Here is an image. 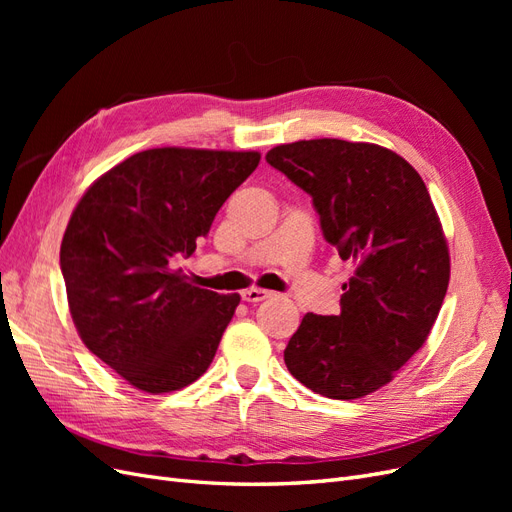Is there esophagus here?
I'll return each mask as SVG.
<instances>
[{"instance_id": "obj_1", "label": "esophagus", "mask_w": 512, "mask_h": 512, "mask_svg": "<svg viewBox=\"0 0 512 512\" xmlns=\"http://www.w3.org/2000/svg\"><path fill=\"white\" fill-rule=\"evenodd\" d=\"M269 297H271V292L262 290V288H247L243 292V301H247V303H260V301H265Z\"/></svg>"}]
</instances>
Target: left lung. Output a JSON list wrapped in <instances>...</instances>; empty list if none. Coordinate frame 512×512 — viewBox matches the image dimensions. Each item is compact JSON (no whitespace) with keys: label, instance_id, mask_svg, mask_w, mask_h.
<instances>
[{"label":"left lung","instance_id":"1","mask_svg":"<svg viewBox=\"0 0 512 512\" xmlns=\"http://www.w3.org/2000/svg\"><path fill=\"white\" fill-rule=\"evenodd\" d=\"M267 162L312 196L322 235L354 267L337 316L305 314L284 361L307 389L359 399L425 344L451 277L442 224L421 175L395 151L314 138Z\"/></svg>","mask_w":512,"mask_h":512}]
</instances>
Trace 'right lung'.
Returning a JSON list of instances; mask_svg holds the SVG:
<instances>
[{
    "mask_svg": "<svg viewBox=\"0 0 512 512\" xmlns=\"http://www.w3.org/2000/svg\"><path fill=\"white\" fill-rule=\"evenodd\" d=\"M258 162V151L147 149L72 211L59 265L74 327L134 389L179 391L211 365L241 297L196 288L170 262L194 254Z\"/></svg>",
    "mask_w": 512,
    "mask_h": 512,
    "instance_id": "add662e5",
    "label": "right lung"
}]
</instances>
